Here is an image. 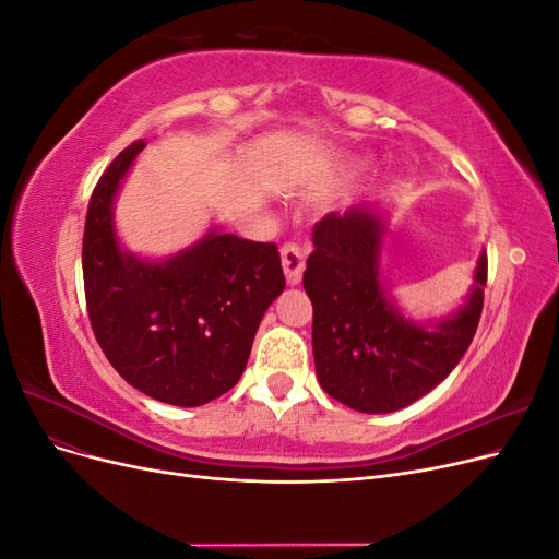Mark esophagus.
I'll return each mask as SVG.
<instances>
[{"mask_svg":"<svg viewBox=\"0 0 559 559\" xmlns=\"http://www.w3.org/2000/svg\"><path fill=\"white\" fill-rule=\"evenodd\" d=\"M282 265H284L286 282H289L292 286L300 284L302 270H306V257H302V251L296 245L282 247Z\"/></svg>","mask_w":559,"mask_h":559,"instance_id":"obj_1","label":"esophagus"}]
</instances>
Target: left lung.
I'll return each instance as SVG.
<instances>
[{
	"mask_svg": "<svg viewBox=\"0 0 559 559\" xmlns=\"http://www.w3.org/2000/svg\"><path fill=\"white\" fill-rule=\"evenodd\" d=\"M380 202L314 224L302 286L312 300V354L321 389L359 413H394L441 384L476 335L487 284L480 251L464 306L438 321L405 319L382 277Z\"/></svg>",
	"mask_w": 559,
	"mask_h": 559,
	"instance_id": "obj_1",
	"label": "left lung"
}]
</instances>
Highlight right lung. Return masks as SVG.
Masks as SVG:
<instances>
[{"instance_id": "1", "label": "right lung", "mask_w": 559, "mask_h": 559, "mask_svg": "<svg viewBox=\"0 0 559 559\" xmlns=\"http://www.w3.org/2000/svg\"><path fill=\"white\" fill-rule=\"evenodd\" d=\"M144 146L140 140L123 148L91 195L81 253L86 306L118 376L151 399L195 408L238 384L261 319L286 282L277 245L218 228L165 261L126 251L114 202Z\"/></svg>"}]
</instances>
